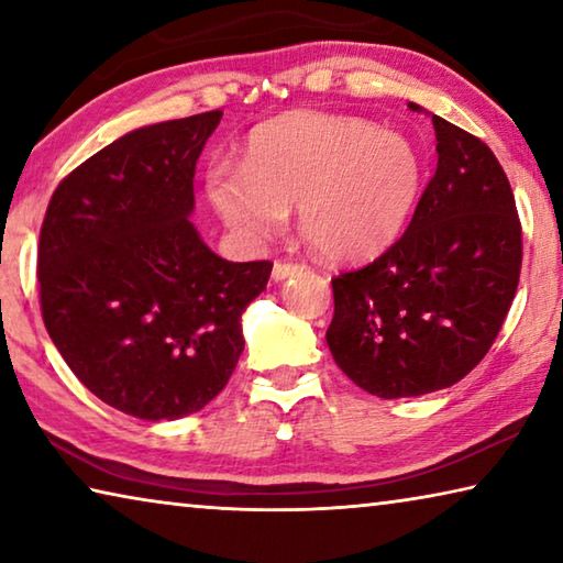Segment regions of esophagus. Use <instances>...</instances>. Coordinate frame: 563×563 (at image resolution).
Instances as JSON below:
<instances>
[{
    "label": "esophagus",
    "mask_w": 563,
    "mask_h": 563,
    "mask_svg": "<svg viewBox=\"0 0 563 563\" xmlns=\"http://www.w3.org/2000/svg\"><path fill=\"white\" fill-rule=\"evenodd\" d=\"M305 271V265L298 263H275L273 265V280L280 283L285 278H292V275H298Z\"/></svg>",
    "instance_id": "34e87169"
}]
</instances>
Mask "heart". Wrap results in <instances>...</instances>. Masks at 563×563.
<instances>
[{
  "label": "heart",
  "instance_id": "heart-1",
  "mask_svg": "<svg viewBox=\"0 0 563 563\" xmlns=\"http://www.w3.org/2000/svg\"><path fill=\"white\" fill-rule=\"evenodd\" d=\"M419 178V158L399 133L342 113L295 111L251 133L245 164L211 166L206 188L247 243L268 241L298 206L300 231L322 258L365 261L405 228Z\"/></svg>",
  "mask_w": 563,
  "mask_h": 563
}]
</instances>
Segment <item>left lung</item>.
Masks as SVG:
<instances>
[{
	"instance_id": "8db88e82",
	"label": "left lung",
	"mask_w": 563,
	"mask_h": 563,
	"mask_svg": "<svg viewBox=\"0 0 563 563\" xmlns=\"http://www.w3.org/2000/svg\"><path fill=\"white\" fill-rule=\"evenodd\" d=\"M430 117L437 168L405 235L332 280L328 347L352 383L383 399L430 395L472 373L519 285L521 225L507 174L484 141Z\"/></svg>"
}]
</instances>
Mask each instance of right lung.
<instances>
[{
	"instance_id": "right-lung-1",
	"label": "right lung",
	"mask_w": 563,
	"mask_h": 563,
	"mask_svg": "<svg viewBox=\"0 0 563 563\" xmlns=\"http://www.w3.org/2000/svg\"><path fill=\"white\" fill-rule=\"evenodd\" d=\"M223 111L126 133L56 186L40 235L42 318L101 402L161 422L203 409L243 352L273 263H231L190 223Z\"/></svg>"
}]
</instances>
